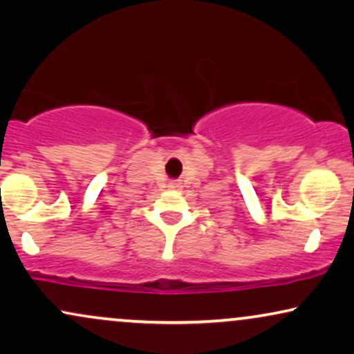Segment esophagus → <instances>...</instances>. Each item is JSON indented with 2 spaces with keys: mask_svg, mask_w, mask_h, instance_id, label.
<instances>
[{
  "mask_svg": "<svg viewBox=\"0 0 354 354\" xmlns=\"http://www.w3.org/2000/svg\"><path fill=\"white\" fill-rule=\"evenodd\" d=\"M168 187H169V189H180L181 185H180V183H178V181H171V183H169V185H168Z\"/></svg>",
  "mask_w": 354,
  "mask_h": 354,
  "instance_id": "1",
  "label": "esophagus"
}]
</instances>
